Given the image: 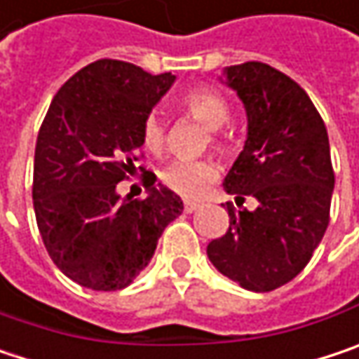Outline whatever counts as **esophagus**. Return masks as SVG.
<instances>
[{"label": "esophagus", "instance_id": "esophagus-1", "mask_svg": "<svg viewBox=\"0 0 359 359\" xmlns=\"http://www.w3.org/2000/svg\"><path fill=\"white\" fill-rule=\"evenodd\" d=\"M198 202H190V200H186L184 202V212H194V210H198Z\"/></svg>", "mask_w": 359, "mask_h": 359}]
</instances>
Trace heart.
<instances>
[{
    "label": "heart",
    "mask_w": 359,
    "mask_h": 359,
    "mask_svg": "<svg viewBox=\"0 0 359 359\" xmlns=\"http://www.w3.org/2000/svg\"><path fill=\"white\" fill-rule=\"evenodd\" d=\"M177 108L182 114L210 130V144L217 151H229L231 139L222 130V126L231 120V104L220 91L215 88H194L180 97ZM165 141L167 130L163 118L157 112H149L141 126V142L144 151L159 155L165 149ZM217 177L218 167L210 159L173 161L161 171V180L167 188L184 198H200L210 184H215Z\"/></svg>",
    "instance_id": "heart-1"
}]
</instances>
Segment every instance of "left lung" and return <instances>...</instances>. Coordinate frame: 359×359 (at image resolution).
Returning <instances> with one entry per match:
<instances>
[{
	"instance_id": "1",
	"label": "left lung",
	"mask_w": 359,
	"mask_h": 359,
	"mask_svg": "<svg viewBox=\"0 0 359 359\" xmlns=\"http://www.w3.org/2000/svg\"><path fill=\"white\" fill-rule=\"evenodd\" d=\"M247 112V141L224 177L229 231L212 239V266L245 290L269 292L296 278L320 243L335 173L325 122L294 79L259 61L226 67Z\"/></svg>"
}]
</instances>
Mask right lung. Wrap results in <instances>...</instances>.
Instances as JSON below:
<instances>
[{
    "instance_id": "add662e5",
    "label": "right lung",
    "mask_w": 359,
    "mask_h": 359,
    "mask_svg": "<svg viewBox=\"0 0 359 359\" xmlns=\"http://www.w3.org/2000/svg\"><path fill=\"white\" fill-rule=\"evenodd\" d=\"M173 81L171 73L100 59L57 91L42 120L32 182L36 224L55 266L86 288H126L184 210L180 196L155 188L157 177L144 167L147 198L116 192L137 171L144 116Z\"/></svg>"
}]
</instances>
